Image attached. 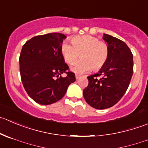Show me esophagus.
Segmentation results:
<instances>
[{
	"label": "esophagus",
	"instance_id": "1",
	"mask_svg": "<svg viewBox=\"0 0 148 148\" xmlns=\"http://www.w3.org/2000/svg\"><path fill=\"white\" fill-rule=\"evenodd\" d=\"M75 77H76V79H78L80 77V75H79V74H76Z\"/></svg>",
	"mask_w": 148,
	"mask_h": 148
}]
</instances>
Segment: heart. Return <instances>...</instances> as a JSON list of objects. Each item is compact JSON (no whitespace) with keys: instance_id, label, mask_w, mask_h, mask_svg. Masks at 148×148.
I'll use <instances>...</instances> for the list:
<instances>
[{"instance_id":"1","label":"heart","mask_w":148,"mask_h":148,"mask_svg":"<svg viewBox=\"0 0 148 148\" xmlns=\"http://www.w3.org/2000/svg\"><path fill=\"white\" fill-rule=\"evenodd\" d=\"M71 43L64 42L61 46V53L64 61L73 64L80 56L82 59L74 64L72 70L82 74L93 69L98 71L106 64L109 56L108 45L93 36H75L71 38Z\"/></svg>"}]
</instances>
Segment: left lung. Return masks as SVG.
Instances as JSON below:
<instances>
[{
	"label": "left lung",
	"instance_id": "8db88e82",
	"mask_svg": "<svg viewBox=\"0 0 148 148\" xmlns=\"http://www.w3.org/2000/svg\"><path fill=\"white\" fill-rule=\"evenodd\" d=\"M103 38L108 45V61L98 73L87 77L88 85L83 90L84 100L96 109L116 104L125 94L133 74V55L127 44L107 34Z\"/></svg>",
	"mask_w": 148,
	"mask_h": 148
}]
</instances>
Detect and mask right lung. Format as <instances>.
<instances>
[{
	"mask_svg": "<svg viewBox=\"0 0 148 148\" xmlns=\"http://www.w3.org/2000/svg\"><path fill=\"white\" fill-rule=\"evenodd\" d=\"M66 38L61 33H49L33 37L23 45L19 56L21 82L28 95L39 104L58 101L75 82V74L61 53ZM62 73L67 76L61 77Z\"/></svg>",
	"mask_w": 148,
	"mask_h": 148,
	"instance_id": "obj_1",
	"label": "right lung"
}]
</instances>
